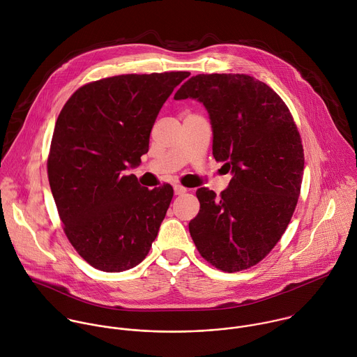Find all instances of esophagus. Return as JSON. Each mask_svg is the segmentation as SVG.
Masks as SVG:
<instances>
[{
  "instance_id": "esophagus-1",
  "label": "esophagus",
  "mask_w": 357,
  "mask_h": 357,
  "mask_svg": "<svg viewBox=\"0 0 357 357\" xmlns=\"http://www.w3.org/2000/svg\"><path fill=\"white\" fill-rule=\"evenodd\" d=\"M186 190H188V189L183 188L182 185H175V186H174V192H175V195H178V196L186 193Z\"/></svg>"
}]
</instances>
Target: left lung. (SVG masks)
I'll list each match as a JSON object with an SVG mask.
<instances>
[{"label":"left lung","mask_w":357,"mask_h":357,"mask_svg":"<svg viewBox=\"0 0 357 357\" xmlns=\"http://www.w3.org/2000/svg\"><path fill=\"white\" fill-rule=\"evenodd\" d=\"M175 100L204 104L213 125V155L234 174L220 196L200 188V210L189 222L190 236L213 267L248 270L278 243L301 195L305 153L284 100L249 75H196Z\"/></svg>","instance_id":"1"}]
</instances>
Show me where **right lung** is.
Listing matches in <instances>:
<instances>
[{
  "instance_id": "1",
  "label": "right lung",
  "mask_w": 357,
  "mask_h": 357,
  "mask_svg": "<svg viewBox=\"0 0 357 357\" xmlns=\"http://www.w3.org/2000/svg\"><path fill=\"white\" fill-rule=\"evenodd\" d=\"M189 72L118 75L79 87L62 107L47 158L63 232L91 267L121 273L142 263L174 196L125 175L149 151L155 118Z\"/></svg>"
}]
</instances>
